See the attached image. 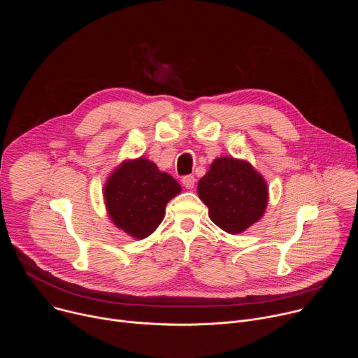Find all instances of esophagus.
<instances>
[{"label":"esophagus","instance_id":"esophagus-1","mask_svg":"<svg viewBox=\"0 0 358 358\" xmlns=\"http://www.w3.org/2000/svg\"><path fill=\"white\" fill-rule=\"evenodd\" d=\"M182 185L187 188V189H192L194 185H195V177L194 176H185L182 178Z\"/></svg>","mask_w":358,"mask_h":358}]
</instances>
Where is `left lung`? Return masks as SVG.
Listing matches in <instances>:
<instances>
[{
  "label": "left lung",
  "mask_w": 358,
  "mask_h": 358,
  "mask_svg": "<svg viewBox=\"0 0 358 358\" xmlns=\"http://www.w3.org/2000/svg\"><path fill=\"white\" fill-rule=\"evenodd\" d=\"M198 196L211 221L228 234H241L258 222L268 207L269 188L246 160L218 157L198 181Z\"/></svg>",
  "instance_id": "obj_1"
}]
</instances>
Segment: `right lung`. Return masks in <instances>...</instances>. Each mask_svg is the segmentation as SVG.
<instances>
[{"mask_svg": "<svg viewBox=\"0 0 358 358\" xmlns=\"http://www.w3.org/2000/svg\"><path fill=\"white\" fill-rule=\"evenodd\" d=\"M181 185L145 157L124 160L103 187V198L112 222L134 239L155 232L166 215V206Z\"/></svg>", "mask_w": 358, "mask_h": 358, "instance_id": "right-lung-1", "label": "right lung"}]
</instances>
